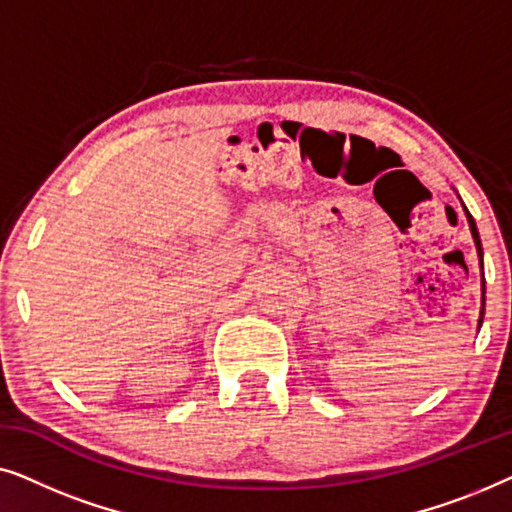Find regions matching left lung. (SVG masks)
I'll return each instance as SVG.
<instances>
[{
  "instance_id": "obj_1",
  "label": "left lung",
  "mask_w": 512,
  "mask_h": 512,
  "mask_svg": "<svg viewBox=\"0 0 512 512\" xmlns=\"http://www.w3.org/2000/svg\"><path fill=\"white\" fill-rule=\"evenodd\" d=\"M461 200V198H459ZM461 207H464L466 212V219H468V228H471V235H473V242H475V249H478V256H480V270H482V242H480V235H478V226H475L471 212H468L464 202H461ZM482 317H485V275H482V307H480V319H478V331L482 326Z\"/></svg>"
}]
</instances>
